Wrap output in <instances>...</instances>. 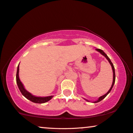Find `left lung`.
I'll return each mask as SVG.
<instances>
[{
  "label": "left lung",
  "mask_w": 133,
  "mask_h": 133,
  "mask_svg": "<svg viewBox=\"0 0 133 133\" xmlns=\"http://www.w3.org/2000/svg\"><path fill=\"white\" fill-rule=\"evenodd\" d=\"M96 50H97L98 51H99V52L101 53V54H102V55H103V56H104L106 57V59H107V60L109 61V63H110V65H111V68H112V70H113V83H112V85H111V88H110V89H109V90L108 92H107L106 94H105V95H103V96H101V97H99V99L97 100V101H95L94 102V103H98V102H99L100 101H101L102 99H103L104 98L106 97V96L108 95V94L110 93V92L111 91V89H112V88H113V85H114V83H115V68H114V66H113V64L112 63V62H111V61H110V59H109V57L107 56V55H106V54H105L104 52V51L102 50H101V49H96ZM86 101H88V100H86Z\"/></svg>",
  "instance_id": "1"
}]
</instances>
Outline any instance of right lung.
<instances>
[{"label": "right lung", "instance_id": "1", "mask_svg": "<svg viewBox=\"0 0 133 133\" xmlns=\"http://www.w3.org/2000/svg\"><path fill=\"white\" fill-rule=\"evenodd\" d=\"M18 72H19V65L17 67V74H16V81L17 85L20 89L21 93L22 94V95L24 96V97H26L27 99H29L30 101L35 103H44L46 102L49 101V100H50L53 98V96H50V97H35V96L32 95L31 94H30L29 92H28L27 90L24 89V86L23 85L22 83L20 82V78H19L18 76Z\"/></svg>", "mask_w": 133, "mask_h": 133}]
</instances>
